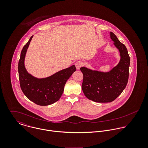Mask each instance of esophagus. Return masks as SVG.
Listing matches in <instances>:
<instances>
[{
    "mask_svg": "<svg viewBox=\"0 0 148 148\" xmlns=\"http://www.w3.org/2000/svg\"><path fill=\"white\" fill-rule=\"evenodd\" d=\"M84 65V63L82 61H77L75 63V66L77 69H80V68Z\"/></svg>",
    "mask_w": 148,
    "mask_h": 148,
    "instance_id": "esophagus-1",
    "label": "esophagus"
}]
</instances>
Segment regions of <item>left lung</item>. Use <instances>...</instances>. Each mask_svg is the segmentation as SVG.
<instances>
[{"label": "left lung", "instance_id": "left-lung-1", "mask_svg": "<svg viewBox=\"0 0 148 148\" xmlns=\"http://www.w3.org/2000/svg\"><path fill=\"white\" fill-rule=\"evenodd\" d=\"M110 36L120 52V60L117 65L108 72L85 66L80 68L83 74V93L86 98L96 103L114 101L125 88L128 81L130 57L127 48L112 32H110Z\"/></svg>", "mask_w": 148, "mask_h": 148}]
</instances>
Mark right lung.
<instances>
[{
	"label": "right lung",
	"mask_w": 148,
	"mask_h": 148,
	"mask_svg": "<svg viewBox=\"0 0 148 148\" xmlns=\"http://www.w3.org/2000/svg\"><path fill=\"white\" fill-rule=\"evenodd\" d=\"M33 36L30 38L21 51L18 64L20 85L23 93L30 101L39 106H49L60 99L67 80L76 68L73 65L44 78L36 77L28 73L25 66V58Z\"/></svg>",
	"instance_id": "right-lung-1"
}]
</instances>
